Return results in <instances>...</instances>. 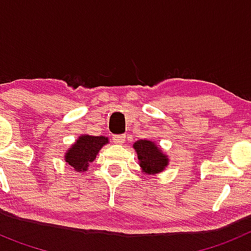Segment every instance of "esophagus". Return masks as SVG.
Wrapping results in <instances>:
<instances>
[{
  "instance_id": "1",
  "label": "esophagus",
  "mask_w": 251,
  "mask_h": 251,
  "mask_svg": "<svg viewBox=\"0 0 251 251\" xmlns=\"http://www.w3.org/2000/svg\"><path fill=\"white\" fill-rule=\"evenodd\" d=\"M113 141L117 145H123L124 141H126V136H123V134H121V136H114L113 137Z\"/></svg>"
}]
</instances>
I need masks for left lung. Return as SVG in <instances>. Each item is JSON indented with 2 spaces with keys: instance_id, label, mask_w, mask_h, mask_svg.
Listing matches in <instances>:
<instances>
[{
  "instance_id": "1",
  "label": "left lung",
  "mask_w": 251,
  "mask_h": 251,
  "mask_svg": "<svg viewBox=\"0 0 251 251\" xmlns=\"http://www.w3.org/2000/svg\"><path fill=\"white\" fill-rule=\"evenodd\" d=\"M133 148L138 157L142 172L147 175H157L165 171L168 166V154L162 151L161 146L148 139H139L133 143Z\"/></svg>"
}]
</instances>
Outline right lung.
Returning <instances> with one entry per match:
<instances>
[{"mask_svg": "<svg viewBox=\"0 0 251 251\" xmlns=\"http://www.w3.org/2000/svg\"><path fill=\"white\" fill-rule=\"evenodd\" d=\"M106 143H109L108 137L81 134L66 151L64 154V161L66 162V165L72 166L76 172H85L88 171L90 162L97 158L99 151Z\"/></svg>", "mask_w": 251, "mask_h": 251, "instance_id": "add662e5", "label": "right lung"}]
</instances>
